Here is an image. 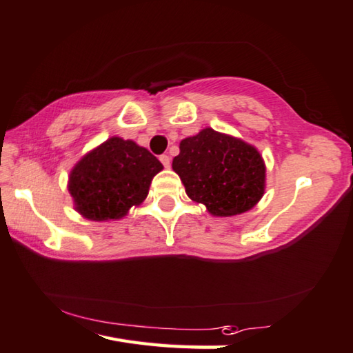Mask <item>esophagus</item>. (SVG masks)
<instances>
[{"instance_id":"esophagus-1","label":"esophagus","mask_w":353,"mask_h":353,"mask_svg":"<svg viewBox=\"0 0 353 353\" xmlns=\"http://www.w3.org/2000/svg\"><path fill=\"white\" fill-rule=\"evenodd\" d=\"M160 162L163 163L165 168H170V165H171V157H170V156H166V154H162V156H160Z\"/></svg>"}]
</instances>
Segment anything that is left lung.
Listing matches in <instances>:
<instances>
[{
  "label": "left lung",
  "mask_w": 353,
  "mask_h": 353,
  "mask_svg": "<svg viewBox=\"0 0 353 353\" xmlns=\"http://www.w3.org/2000/svg\"><path fill=\"white\" fill-rule=\"evenodd\" d=\"M172 159L191 201L213 216L228 217L252 210L265 191V163L259 151L241 139L205 128L181 142Z\"/></svg>",
  "instance_id": "1"
}]
</instances>
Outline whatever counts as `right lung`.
Masks as SVG:
<instances>
[{
    "instance_id": "obj_1",
    "label": "right lung",
    "mask_w": 353,
    "mask_h": 353,
    "mask_svg": "<svg viewBox=\"0 0 353 353\" xmlns=\"http://www.w3.org/2000/svg\"><path fill=\"white\" fill-rule=\"evenodd\" d=\"M163 170L132 140L111 137L83 156L69 174L74 207L89 221H115L148 196L152 177Z\"/></svg>"
}]
</instances>
